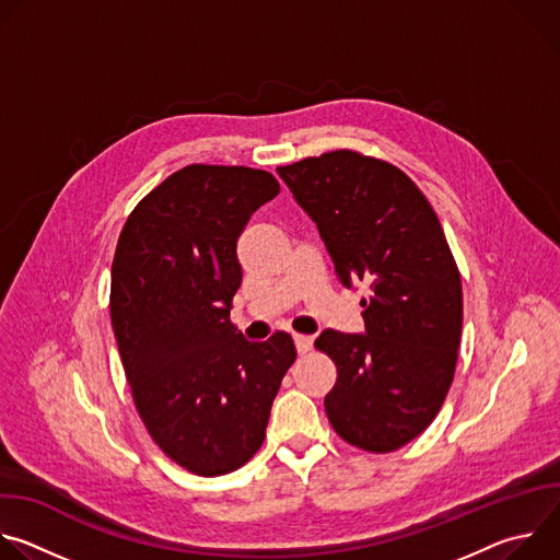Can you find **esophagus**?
Listing matches in <instances>:
<instances>
[{
    "mask_svg": "<svg viewBox=\"0 0 560 560\" xmlns=\"http://www.w3.org/2000/svg\"><path fill=\"white\" fill-rule=\"evenodd\" d=\"M294 346H296V352L303 357L310 352L312 348V337H305V335H294Z\"/></svg>",
    "mask_w": 560,
    "mask_h": 560,
    "instance_id": "esophagus-1",
    "label": "esophagus"
}]
</instances>
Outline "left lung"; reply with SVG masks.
Here are the masks:
<instances>
[{
	"label": "left lung",
	"mask_w": 560,
	"mask_h": 560,
	"mask_svg": "<svg viewBox=\"0 0 560 560\" xmlns=\"http://www.w3.org/2000/svg\"><path fill=\"white\" fill-rule=\"evenodd\" d=\"M322 234L343 285L365 281V335L324 330L337 365L326 396L335 432L385 454L439 415L456 370L463 288L441 221L417 184L383 159L332 150L279 166Z\"/></svg>",
	"instance_id": "left-lung-1"
}]
</instances>
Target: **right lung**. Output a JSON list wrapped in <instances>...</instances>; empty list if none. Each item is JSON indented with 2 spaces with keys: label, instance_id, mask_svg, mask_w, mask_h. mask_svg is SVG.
Returning <instances> with one entry per match:
<instances>
[{
  "label": "right lung",
  "instance_id": "add662e5",
  "mask_svg": "<svg viewBox=\"0 0 560 560\" xmlns=\"http://www.w3.org/2000/svg\"><path fill=\"white\" fill-rule=\"evenodd\" d=\"M279 182L246 166L192 164L148 192L119 234L110 322L135 408L177 465L221 476L266 439L290 335L250 343L230 322L242 285L236 238Z\"/></svg>",
  "mask_w": 560,
  "mask_h": 560
}]
</instances>
